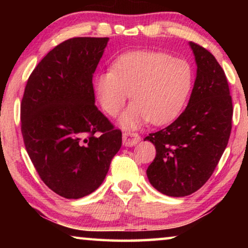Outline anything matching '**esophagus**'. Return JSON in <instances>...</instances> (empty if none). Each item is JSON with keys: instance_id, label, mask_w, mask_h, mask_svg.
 Instances as JSON below:
<instances>
[{"instance_id": "34e87169", "label": "esophagus", "mask_w": 248, "mask_h": 248, "mask_svg": "<svg viewBox=\"0 0 248 248\" xmlns=\"http://www.w3.org/2000/svg\"><path fill=\"white\" fill-rule=\"evenodd\" d=\"M141 140V137L135 132H125L123 133V144L125 147H133Z\"/></svg>"}]
</instances>
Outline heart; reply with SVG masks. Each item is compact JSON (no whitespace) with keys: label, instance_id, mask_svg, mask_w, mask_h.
Wrapping results in <instances>:
<instances>
[{"label":"heart","instance_id":"b5f03b06","mask_svg":"<svg viewBox=\"0 0 248 248\" xmlns=\"http://www.w3.org/2000/svg\"><path fill=\"white\" fill-rule=\"evenodd\" d=\"M193 82L194 72L186 60L160 52H130L94 78V90L110 116L120 113L131 93L133 103L121 124L137 128L149 121L155 125L174 121L185 107Z\"/></svg>","mask_w":248,"mask_h":248}]
</instances>
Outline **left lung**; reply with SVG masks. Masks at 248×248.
Segmentation results:
<instances>
[{"instance_id": "8db88e82", "label": "left lung", "mask_w": 248, "mask_h": 248, "mask_svg": "<svg viewBox=\"0 0 248 248\" xmlns=\"http://www.w3.org/2000/svg\"><path fill=\"white\" fill-rule=\"evenodd\" d=\"M198 65L187 107L167 127L145 140L155 147L147 169L151 185L168 196H186L211 177L232 132V100L228 81L216 57L191 42Z\"/></svg>"}]
</instances>
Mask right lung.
Segmentation results:
<instances>
[{"label":"right lung","instance_id":"1","mask_svg":"<svg viewBox=\"0 0 248 248\" xmlns=\"http://www.w3.org/2000/svg\"><path fill=\"white\" fill-rule=\"evenodd\" d=\"M109 38L76 37L38 63L21 101L26 150L42 181L65 199L99 187L122 132L94 105L93 77Z\"/></svg>","mask_w":248,"mask_h":248}]
</instances>
